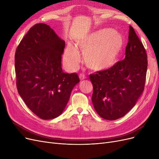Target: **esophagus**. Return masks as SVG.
<instances>
[{
	"instance_id": "1",
	"label": "esophagus",
	"mask_w": 159,
	"mask_h": 159,
	"mask_svg": "<svg viewBox=\"0 0 159 159\" xmlns=\"http://www.w3.org/2000/svg\"><path fill=\"white\" fill-rule=\"evenodd\" d=\"M80 78L81 80H84L86 78V76L84 74H80Z\"/></svg>"
}]
</instances>
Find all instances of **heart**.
<instances>
[{
	"mask_svg": "<svg viewBox=\"0 0 159 159\" xmlns=\"http://www.w3.org/2000/svg\"><path fill=\"white\" fill-rule=\"evenodd\" d=\"M124 44L123 36L111 28L95 31L77 42V46L84 53L85 64L94 70H107L116 64ZM64 60L67 67L71 70L78 67L80 55L74 46L70 44L66 48Z\"/></svg>",
	"mask_w": 159,
	"mask_h": 159,
	"instance_id": "obj_1",
	"label": "heart"
}]
</instances>
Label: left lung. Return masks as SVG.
Segmentation results:
<instances>
[{
	"mask_svg": "<svg viewBox=\"0 0 159 159\" xmlns=\"http://www.w3.org/2000/svg\"><path fill=\"white\" fill-rule=\"evenodd\" d=\"M147 70L146 50L129 26L125 59L108 70L89 75L93 88L91 101L99 116L113 121L125 115L144 91Z\"/></svg>",
	"mask_w": 159,
	"mask_h": 159,
	"instance_id": "8db88e82",
	"label": "left lung"
}]
</instances>
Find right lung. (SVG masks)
<instances>
[{
  "mask_svg": "<svg viewBox=\"0 0 159 159\" xmlns=\"http://www.w3.org/2000/svg\"><path fill=\"white\" fill-rule=\"evenodd\" d=\"M65 42L46 24H36L15 53L18 92L27 107L42 119L60 115L70 99L78 74L64 73L61 55Z\"/></svg>",
  "mask_w": 159,
  "mask_h": 159,
  "instance_id": "right-lung-1",
  "label": "right lung"
}]
</instances>
